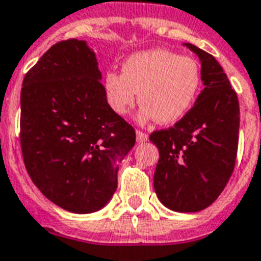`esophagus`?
<instances>
[{"label":"esophagus","instance_id":"esophagus-1","mask_svg":"<svg viewBox=\"0 0 261 261\" xmlns=\"http://www.w3.org/2000/svg\"><path fill=\"white\" fill-rule=\"evenodd\" d=\"M136 137L139 143H144V141L148 140V135L143 132V130H139V129L136 130Z\"/></svg>","mask_w":261,"mask_h":261}]
</instances>
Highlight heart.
Returning <instances> with one entry per match:
<instances>
[{
	"instance_id": "heart-1",
	"label": "heart",
	"mask_w": 261,
	"mask_h": 261,
	"mask_svg": "<svg viewBox=\"0 0 261 261\" xmlns=\"http://www.w3.org/2000/svg\"><path fill=\"white\" fill-rule=\"evenodd\" d=\"M200 86L197 61L165 48L133 54L124 62L122 73L110 70L103 76L106 100L116 114L125 116L140 99L141 124L179 121L196 102Z\"/></svg>"
}]
</instances>
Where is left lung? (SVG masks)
<instances>
[{
	"mask_svg": "<svg viewBox=\"0 0 261 261\" xmlns=\"http://www.w3.org/2000/svg\"><path fill=\"white\" fill-rule=\"evenodd\" d=\"M201 62L203 91L187 116L149 140L159 149L153 188L163 205L177 213H197L218 199L236 165L240 105L215 58L185 43Z\"/></svg>",
	"mask_w": 261,
	"mask_h": 261,
	"instance_id": "left-lung-1",
	"label": "left lung"
}]
</instances>
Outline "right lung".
Returning a JSON list of instances; mask_svg holds the SVG:
<instances>
[{"instance_id":"1","label":"right lung","mask_w":261,"mask_h":261,"mask_svg":"<svg viewBox=\"0 0 261 261\" xmlns=\"http://www.w3.org/2000/svg\"><path fill=\"white\" fill-rule=\"evenodd\" d=\"M86 40L53 44L24 76L20 144L32 182L58 207L98 211L117 189L121 161L136 143L132 125L106 100Z\"/></svg>"}]
</instances>
